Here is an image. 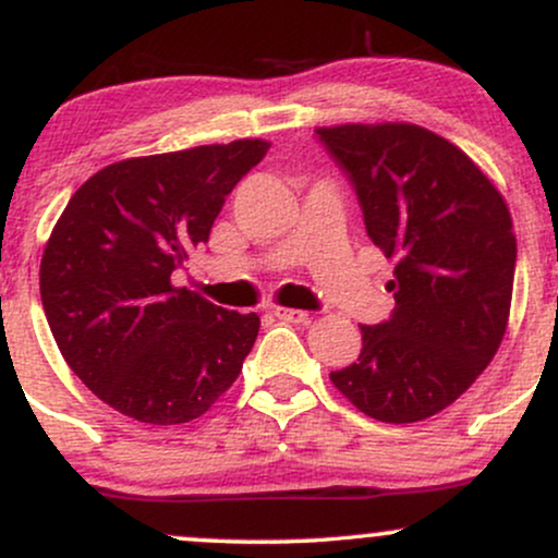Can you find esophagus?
<instances>
[{
    "mask_svg": "<svg viewBox=\"0 0 558 558\" xmlns=\"http://www.w3.org/2000/svg\"><path fill=\"white\" fill-rule=\"evenodd\" d=\"M275 317L283 319V323H296V325L310 323V315H306L304 310H286V306H278V310H275Z\"/></svg>",
    "mask_w": 558,
    "mask_h": 558,
    "instance_id": "34e87169",
    "label": "esophagus"
}]
</instances>
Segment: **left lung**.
<instances>
[{
    "mask_svg": "<svg viewBox=\"0 0 558 558\" xmlns=\"http://www.w3.org/2000/svg\"><path fill=\"white\" fill-rule=\"evenodd\" d=\"M354 185L367 235L396 259V310L362 325V354L330 373L367 417L409 425L438 414L504 341L517 239L509 207L459 146L412 123L317 128Z\"/></svg>",
    "mask_w": 558,
    "mask_h": 558,
    "instance_id": "8db88e82",
    "label": "left lung"
}]
</instances>
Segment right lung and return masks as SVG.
I'll use <instances>...</instances> for the list:
<instances>
[{"label": "right lung", "instance_id": "1", "mask_svg": "<svg viewBox=\"0 0 558 558\" xmlns=\"http://www.w3.org/2000/svg\"><path fill=\"white\" fill-rule=\"evenodd\" d=\"M267 149L243 138L107 165L57 220L38 272L47 323L70 369L114 412L181 425L239 377L259 317L170 278Z\"/></svg>", "mask_w": 558, "mask_h": 558}]
</instances>
